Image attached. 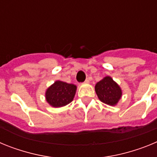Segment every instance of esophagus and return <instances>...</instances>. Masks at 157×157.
Segmentation results:
<instances>
[{
    "label": "esophagus",
    "mask_w": 157,
    "mask_h": 157,
    "mask_svg": "<svg viewBox=\"0 0 157 157\" xmlns=\"http://www.w3.org/2000/svg\"><path fill=\"white\" fill-rule=\"evenodd\" d=\"M89 82H90V79H89V78H86L85 81V83H89Z\"/></svg>",
    "instance_id": "34e87169"
}]
</instances>
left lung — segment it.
<instances>
[{
	"label": "left lung",
	"mask_w": 157,
	"mask_h": 157,
	"mask_svg": "<svg viewBox=\"0 0 157 157\" xmlns=\"http://www.w3.org/2000/svg\"><path fill=\"white\" fill-rule=\"evenodd\" d=\"M95 91L100 101L109 105H116L122 96L120 87L109 76L96 84Z\"/></svg>",
	"instance_id": "obj_1"
}]
</instances>
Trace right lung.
Here are the masks:
<instances>
[{
  "mask_svg": "<svg viewBox=\"0 0 157 157\" xmlns=\"http://www.w3.org/2000/svg\"><path fill=\"white\" fill-rule=\"evenodd\" d=\"M76 86L73 84L56 81L45 93V98L48 104L53 107H63L71 103L75 94Z\"/></svg>",
  "mask_w": 157,
  "mask_h": 157,
  "instance_id": "right-lung-1",
  "label": "right lung"
}]
</instances>
